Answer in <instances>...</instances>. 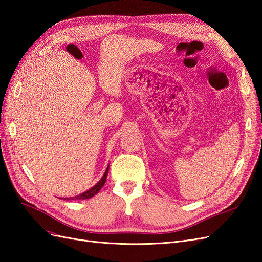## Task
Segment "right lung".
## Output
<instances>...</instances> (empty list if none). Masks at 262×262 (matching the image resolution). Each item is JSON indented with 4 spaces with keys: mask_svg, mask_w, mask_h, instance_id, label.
Instances as JSON below:
<instances>
[{
    "mask_svg": "<svg viewBox=\"0 0 262 262\" xmlns=\"http://www.w3.org/2000/svg\"><path fill=\"white\" fill-rule=\"evenodd\" d=\"M108 169H109V166L107 167V169H106V171H105V173H104V176L101 177V179H100L94 187H92L91 189L87 190V191H85V192H83V193H81V194H78V195H76V196L64 198V200H85V199H90V198L94 196L95 194H97V193L99 192V190H100L102 187H104V185H105L106 179H107V175H108Z\"/></svg>",
    "mask_w": 262,
    "mask_h": 262,
    "instance_id": "right-lung-1",
    "label": "right lung"
}]
</instances>
